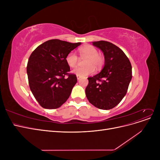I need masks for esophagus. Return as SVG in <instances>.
I'll return each mask as SVG.
<instances>
[{
  "mask_svg": "<svg viewBox=\"0 0 160 160\" xmlns=\"http://www.w3.org/2000/svg\"><path fill=\"white\" fill-rule=\"evenodd\" d=\"M77 79L79 80V79L81 78V77H80V76H79V75H77Z\"/></svg>",
  "mask_w": 160,
  "mask_h": 160,
  "instance_id": "esophagus-1",
  "label": "esophagus"
}]
</instances>
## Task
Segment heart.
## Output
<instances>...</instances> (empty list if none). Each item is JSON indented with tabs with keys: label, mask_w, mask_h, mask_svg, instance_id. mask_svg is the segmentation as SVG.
<instances>
[{
	"label": "heart",
	"mask_w": 160,
	"mask_h": 160,
	"mask_svg": "<svg viewBox=\"0 0 160 160\" xmlns=\"http://www.w3.org/2000/svg\"><path fill=\"white\" fill-rule=\"evenodd\" d=\"M79 55L81 59H87L85 61V67H79L75 69L72 72L77 75L85 77L93 74L95 72V67L99 69L103 65L104 59L101 55L98 54V51L92 45H85L79 48ZM66 61L71 68H75L78 65L79 59L73 52H70L66 57Z\"/></svg>",
	"instance_id": "b5f03b06"
}]
</instances>
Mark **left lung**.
<instances>
[{
  "mask_svg": "<svg viewBox=\"0 0 160 160\" xmlns=\"http://www.w3.org/2000/svg\"><path fill=\"white\" fill-rule=\"evenodd\" d=\"M93 45L105 56V65L99 73L88 77L85 94L89 102L101 109L118 105L126 94L132 77V67L124 52L113 43L99 41Z\"/></svg>",
  "mask_w": 160,
  "mask_h": 160,
  "instance_id": "left-lung-1",
  "label": "left lung"
}]
</instances>
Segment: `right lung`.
Segmentation results:
<instances>
[{
	"instance_id": "right-lung-1",
	"label": "right lung",
	"mask_w": 160,
	"mask_h": 160,
	"mask_svg": "<svg viewBox=\"0 0 160 160\" xmlns=\"http://www.w3.org/2000/svg\"><path fill=\"white\" fill-rule=\"evenodd\" d=\"M80 45L51 39L31 53L27 67L28 84L42 108H59L69 98L77 79L76 75L69 72L66 57Z\"/></svg>"
}]
</instances>
